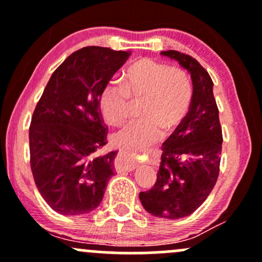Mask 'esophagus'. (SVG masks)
<instances>
[{"instance_id":"34e87169","label":"esophagus","mask_w":262,"mask_h":262,"mask_svg":"<svg viewBox=\"0 0 262 262\" xmlns=\"http://www.w3.org/2000/svg\"><path fill=\"white\" fill-rule=\"evenodd\" d=\"M119 158L124 161V165H123V171H133L135 167L138 166V156H133V155H129L127 152H123L121 151L118 154Z\"/></svg>"}]
</instances>
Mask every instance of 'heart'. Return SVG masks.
Here are the masks:
<instances>
[{"label": "heart", "instance_id": "1", "mask_svg": "<svg viewBox=\"0 0 262 262\" xmlns=\"http://www.w3.org/2000/svg\"><path fill=\"white\" fill-rule=\"evenodd\" d=\"M192 83L179 68L152 59H141L132 65L123 77V86L112 82L100 96L102 117L110 124L127 117L130 101L141 100V118L125 123L111 137L114 148L140 152L158 143L166 132L185 122L192 104Z\"/></svg>", "mask_w": 262, "mask_h": 262}]
</instances>
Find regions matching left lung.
Returning <instances> with one entry per match:
<instances>
[{
    "label": "left lung",
    "instance_id": "obj_1",
    "mask_svg": "<svg viewBox=\"0 0 262 262\" xmlns=\"http://www.w3.org/2000/svg\"><path fill=\"white\" fill-rule=\"evenodd\" d=\"M191 75L192 104L185 122L162 144L161 162L151 189L140 192L144 209L158 218L192 214L217 182L222 154V128L213 81L200 62L176 50L161 52Z\"/></svg>",
    "mask_w": 262,
    "mask_h": 262
}]
</instances>
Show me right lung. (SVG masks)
Wrapping results in <instances>:
<instances>
[{"label": "right lung", "instance_id": "add662e5", "mask_svg": "<svg viewBox=\"0 0 262 262\" xmlns=\"http://www.w3.org/2000/svg\"><path fill=\"white\" fill-rule=\"evenodd\" d=\"M130 55L86 47L54 71L29 128L31 169L35 186L55 212L80 215L100 206L113 175L116 151L96 156L106 145L100 96Z\"/></svg>", "mask_w": 262, "mask_h": 262}]
</instances>
